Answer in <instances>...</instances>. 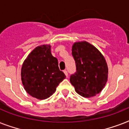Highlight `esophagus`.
<instances>
[{
    "mask_svg": "<svg viewBox=\"0 0 129 129\" xmlns=\"http://www.w3.org/2000/svg\"><path fill=\"white\" fill-rule=\"evenodd\" d=\"M63 72H64L65 75L66 76V77L68 76V72H67V70H63Z\"/></svg>",
    "mask_w": 129,
    "mask_h": 129,
    "instance_id": "1",
    "label": "esophagus"
}]
</instances>
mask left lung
<instances>
[{
    "label": "left lung",
    "instance_id": "obj_1",
    "mask_svg": "<svg viewBox=\"0 0 129 129\" xmlns=\"http://www.w3.org/2000/svg\"><path fill=\"white\" fill-rule=\"evenodd\" d=\"M72 55L76 72L71 75L70 80L76 91L85 98L99 94L108 80V66L104 56L86 41L74 43Z\"/></svg>",
    "mask_w": 129,
    "mask_h": 129
}]
</instances>
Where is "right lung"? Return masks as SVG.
Returning a JSON list of instances; mask_svg holds the SVG:
<instances>
[{
    "instance_id": "right-lung-1",
    "label": "right lung",
    "mask_w": 129,
    "mask_h": 129,
    "mask_svg": "<svg viewBox=\"0 0 129 129\" xmlns=\"http://www.w3.org/2000/svg\"><path fill=\"white\" fill-rule=\"evenodd\" d=\"M66 77L59 69L57 59L51 55L49 45L34 49L21 68V80L25 90L39 100L51 96Z\"/></svg>"
}]
</instances>
